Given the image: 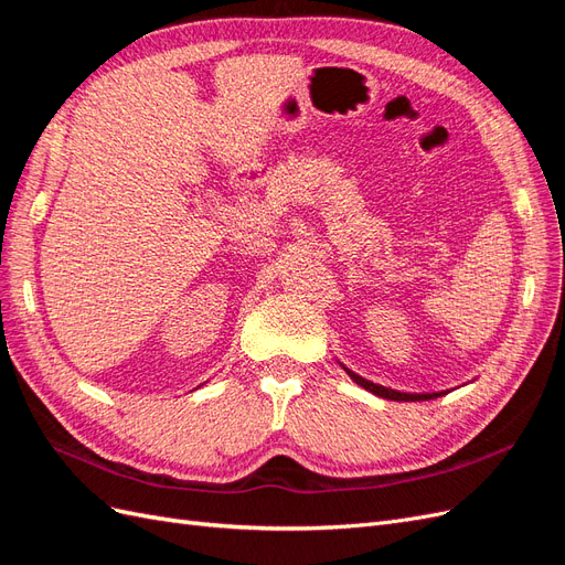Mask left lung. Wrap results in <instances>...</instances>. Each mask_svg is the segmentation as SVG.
Instances as JSON below:
<instances>
[{
    "instance_id": "1",
    "label": "left lung",
    "mask_w": 565,
    "mask_h": 565,
    "mask_svg": "<svg viewBox=\"0 0 565 565\" xmlns=\"http://www.w3.org/2000/svg\"><path fill=\"white\" fill-rule=\"evenodd\" d=\"M344 370L349 372V377H351L358 386H363L365 391L374 393V396L388 398V401H431V398H438V396H443V393H446V391H438V393H403V391H393V388H386V386H380V384H374V382L363 380L361 374L351 372L349 367H344Z\"/></svg>"
}]
</instances>
